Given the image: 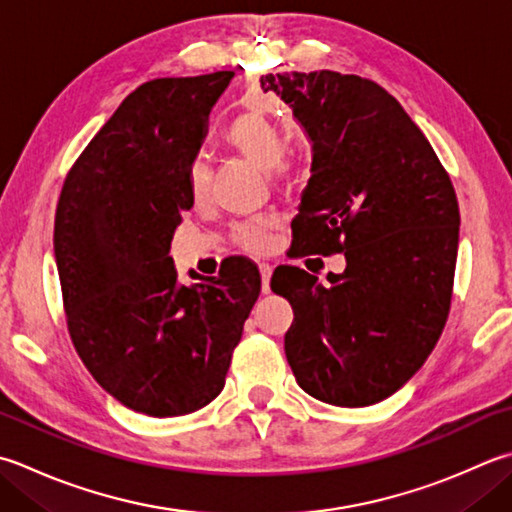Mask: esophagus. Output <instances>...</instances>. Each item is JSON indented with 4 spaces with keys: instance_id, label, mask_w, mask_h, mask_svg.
Masks as SVG:
<instances>
[{
    "instance_id": "esophagus-1",
    "label": "esophagus",
    "mask_w": 512,
    "mask_h": 512,
    "mask_svg": "<svg viewBox=\"0 0 512 512\" xmlns=\"http://www.w3.org/2000/svg\"><path fill=\"white\" fill-rule=\"evenodd\" d=\"M259 273H262V293H270V277H273V266L259 264Z\"/></svg>"
}]
</instances>
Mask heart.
Instances as JSON below:
<instances>
[{
    "label": "heart",
    "mask_w": 512,
    "mask_h": 512,
    "mask_svg": "<svg viewBox=\"0 0 512 512\" xmlns=\"http://www.w3.org/2000/svg\"><path fill=\"white\" fill-rule=\"evenodd\" d=\"M228 144L239 155L246 157L250 164L266 170L275 184L288 179L290 166L284 162L286 139L273 119H268L262 113H246L237 117L228 130ZM210 182H213V177H210L208 164L204 159H197L188 173L190 193H193L197 204H204L208 199ZM268 230L270 224L266 222H250L239 226L235 235L239 246H244L246 250H264L268 246Z\"/></svg>",
    "instance_id": "b5f03b06"
}]
</instances>
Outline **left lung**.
I'll return each mask as SVG.
<instances>
[{"label":"left lung","instance_id":"left-lung-1","mask_svg":"<svg viewBox=\"0 0 512 512\" xmlns=\"http://www.w3.org/2000/svg\"><path fill=\"white\" fill-rule=\"evenodd\" d=\"M313 144L293 222L297 255L344 253L330 286L279 266L270 288L295 319L284 350L319 402L359 408L397 393L433 353L450 310L459 242L453 182L397 99L335 70L259 79Z\"/></svg>","mask_w":512,"mask_h":512}]
</instances>
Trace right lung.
Masks as SVG:
<instances>
[{
	"instance_id": "obj_1",
	"label": "right lung",
	"mask_w": 512,
	"mask_h": 512,
	"mask_svg": "<svg viewBox=\"0 0 512 512\" xmlns=\"http://www.w3.org/2000/svg\"><path fill=\"white\" fill-rule=\"evenodd\" d=\"M233 77H162L133 90L59 195L53 242L70 339L95 382L135 413L179 417L213 402L262 290L244 257L199 284H179L170 257L193 206L190 166Z\"/></svg>"
}]
</instances>
